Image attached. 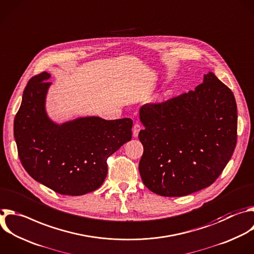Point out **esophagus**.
<instances>
[{"label": "esophagus", "mask_w": 254, "mask_h": 254, "mask_svg": "<svg viewBox=\"0 0 254 254\" xmlns=\"http://www.w3.org/2000/svg\"><path fill=\"white\" fill-rule=\"evenodd\" d=\"M140 129H141V127L138 124H134L133 127H132V135L134 137H137L138 136V132H139Z\"/></svg>", "instance_id": "esophagus-1"}]
</instances>
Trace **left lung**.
<instances>
[{
    "label": "left lung",
    "mask_w": 254,
    "mask_h": 254,
    "mask_svg": "<svg viewBox=\"0 0 254 254\" xmlns=\"http://www.w3.org/2000/svg\"><path fill=\"white\" fill-rule=\"evenodd\" d=\"M138 171L143 185L162 196H185L212 185L237 140L233 93L213 72L193 91L144 105Z\"/></svg>",
    "instance_id": "obj_1"
}]
</instances>
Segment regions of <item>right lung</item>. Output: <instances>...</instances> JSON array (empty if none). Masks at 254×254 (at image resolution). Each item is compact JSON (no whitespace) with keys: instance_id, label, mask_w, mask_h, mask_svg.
Segmentation results:
<instances>
[{"instance_id":"1","label":"right lung","mask_w":254,"mask_h":254,"mask_svg":"<svg viewBox=\"0 0 254 254\" xmlns=\"http://www.w3.org/2000/svg\"><path fill=\"white\" fill-rule=\"evenodd\" d=\"M51 74L33 76L25 88L14 121L18 154L37 182L64 195H82L99 189L108 174V157L131 139L132 121L79 118L53 123L45 110Z\"/></svg>"}]
</instances>
